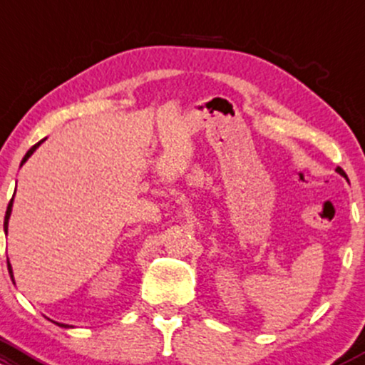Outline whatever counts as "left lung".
Instances as JSON below:
<instances>
[{
  "label": "left lung",
  "instance_id": "obj_1",
  "mask_svg": "<svg viewBox=\"0 0 365 365\" xmlns=\"http://www.w3.org/2000/svg\"><path fill=\"white\" fill-rule=\"evenodd\" d=\"M336 171H338V173H339V175H341V176H345V178H346V173H345V171H343V170H341V168H339V166H338V168H336Z\"/></svg>",
  "mask_w": 365,
  "mask_h": 365
}]
</instances>
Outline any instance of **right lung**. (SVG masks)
<instances>
[{
  "mask_svg": "<svg viewBox=\"0 0 365 365\" xmlns=\"http://www.w3.org/2000/svg\"><path fill=\"white\" fill-rule=\"evenodd\" d=\"M45 142V138L43 140H39L38 143H36V145H33L31 147L29 150H27V154L24 155V159H22V163H20V166H22L24 163L27 161V159L31 158V155L34 154V150L38 149L39 145H41V143ZM15 195V194H14ZM11 207H14V197H11V201H10V204H8V207H6V215H5V223H3V228H5V234H8V220H10V215H11ZM8 272H10V277H11V280H14V270H11V265H10V262H8ZM51 322H53V320H51ZM57 324V326H60V327H66V329H69V327H72V326H69V324H60V322H55Z\"/></svg>",
  "mask_w": 365,
  "mask_h": 365,
  "instance_id": "obj_1",
  "label": "right lung"
}]
</instances>
